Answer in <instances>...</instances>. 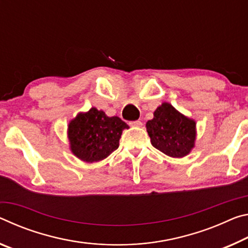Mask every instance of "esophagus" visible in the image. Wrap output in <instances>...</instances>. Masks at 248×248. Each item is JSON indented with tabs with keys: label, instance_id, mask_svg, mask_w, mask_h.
Instances as JSON below:
<instances>
[{
	"label": "esophagus",
	"instance_id": "esophagus-1",
	"mask_svg": "<svg viewBox=\"0 0 248 248\" xmlns=\"http://www.w3.org/2000/svg\"><path fill=\"white\" fill-rule=\"evenodd\" d=\"M129 125L131 126H135V127H140L143 123H141L140 121H133V122H129Z\"/></svg>",
	"mask_w": 248,
	"mask_h": 248
}]
</instances>
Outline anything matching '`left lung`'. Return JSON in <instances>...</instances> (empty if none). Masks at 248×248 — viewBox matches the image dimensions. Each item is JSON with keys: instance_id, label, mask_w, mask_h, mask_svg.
Segmentation results:
<instances>
[{"instance_id": "8db88e82", "label": "left lung", "mask_w": 248, "mask_h": 248, "mask_svg": "<svg viewBox=\"0 0 248 248\" xmlns=\"http://www.w3.org/2000/svg\"><path fill=\"white\" fill-rule=\"evenodd\" d=\"M152 145L170 157L188 155L194 146L196 122L182 115L171 104L162 103L146 123Z\"/></svg>"}]
</instances>
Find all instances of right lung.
Wrapping results in <instances>:
<instances>
[{
  "instance_id": "right-lung-1",
  "label": "right lung",
  "mask_w": 248,
  "mask_h": 248,
  "mask_svg": "<svg viewBox=\"0 0 248 248\" xmlns=\"http://www.w3.org/2000/svg\"><path fill=\"white\" fill-rule=\"evenodd\" d=\"M128 125L120 117L105 115L92 108L80 113L68 127V137L72 153L87 162L102 160L119 148L120 139Z\"/></svg>"
}]
</instances>
